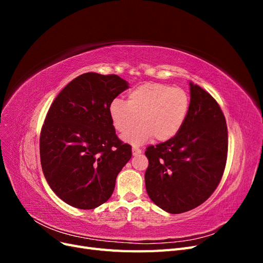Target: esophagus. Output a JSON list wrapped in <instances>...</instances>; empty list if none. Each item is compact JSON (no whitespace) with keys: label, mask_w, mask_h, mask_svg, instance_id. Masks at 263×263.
Instances as JSON below:
<instances>
[{"label":"esophagus","mask_w":263,"mask_h":263,"mask_svg":"<svg viewBox=\"0 0 263 263\" xmlns=\"http://www.w3.org/2000/svg\"><path fill=\"white\" fill-rule=\"evenodd\" d=\"M141 154V149L133 146V156H138Z\"/></svg>","instance_id":"esophagus-1"}]
</instances>
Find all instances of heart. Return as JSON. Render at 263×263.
<instances>
[{
    "label": "heart",
    "mask_w": 263,
    "mask_h": 263,
    "mask_svg": "<svg viewBox=\"0 0 263 263\" xmlns=\"http://www.w3.org/2000/svg\"><path fill=\"white\" fill-rule=\"evenodd\" d=\"M190 109V97L181 87L163 83H145L128 93L127 102L114 100L108 114L114 128L124 134L138 122L136 129L124 135L133 145H142L153 139L159 141L176 137L184 125Z\"/></svg>",
    "instance_id": "obj_1"
}]
</instances>
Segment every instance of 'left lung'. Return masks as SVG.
<instances>
[{
	"mask_svg": "<svg viewBox=\"0 0 263 263\" xmlns=\"http://www.w3.org/2000/svg\"><path fill=\"white\" fill-rule=\"evenodd\" d=\"M190 109L176 137L145 151L147 193L157 206L171 214L197 208L212 195L224 173L228 135L217 102L190 82Z\"/></svg>",
	"mask_w": 263,
	"mask_h": 263,
	"instance_id": "left-lung-1",
	"label": "left lung"
}]
</instances>
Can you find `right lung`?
<instances>
[{
	"mask_svg": "<svg viewBox=\"0 0 263 263\" xmlns=\"http://www.w3.org/2000/svg\"><path fill=\"white\" fill-rule=\"evenodd\" d=\"M129 84L116 74L87 72L57 95L46 116L39 149L44 176L63 202L92 210L113 194L132 158L110 122V103Z\"/></svg>",
	"mask_w": 263,
	"mask_h": 263,
	"instance_id": "right-lung-1",
	"label": "right lung"
}]
</instances>
